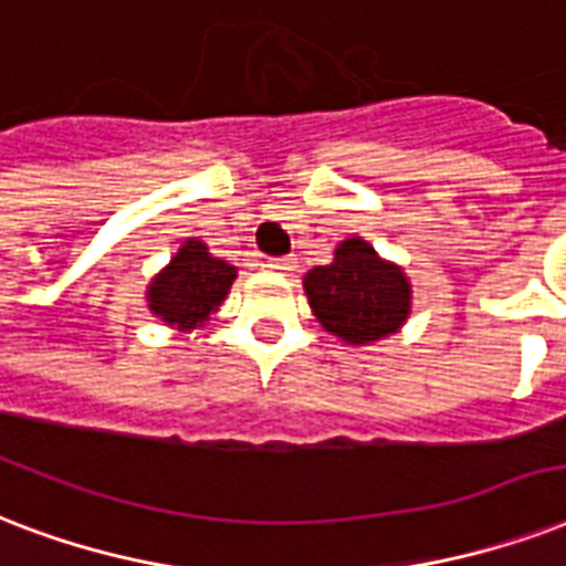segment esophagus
Returning <instances> with one entry per match:
<instances>
[{
  "instance_id": "obj_1",
  "label": "esophagus",
  "mask_w": 566,
  "mask_h": 566,
  "mask_svg": "<svg viewBox=\"0 0 566 566\" xmlns=\"http://www.w3.org/2000/svg\"><path fill=\"white\" fill-rule=\"evenodd\" d=\"M269 269L271 271H295V260L292 256H280V260H269Z\"/></svg>"
}]
</instances>
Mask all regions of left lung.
<instances>
[{"label":"left lung","mask_w":566,"mask_h":566,"mask_svg":"<svg viewBox=\"0 0 566 566\" xmlns=\"http://www.w3.org/2000/svg\"><path fill=\"white\" fill-rule=\"evenodd\" d=\"M304 289L324 331L352 345L396 333L410 313L407 277L363 239L339 244L331 265L306 274Z\"/></svg>","instance_id":"1"}]
</instances>
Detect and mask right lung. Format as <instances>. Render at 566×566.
<instances>
[{
  "instance_id": "1",
  "label": "right lung",
  "mask_w": 566,
  "mask_h": 566,
  "mask_svg": "<svg viewBox=\"0 0 566 566\" xmlns=\"http://www.w3.org/2000/svg\"><path fill=\"white\" fill-rule=\"evenodd\" d=\"M233 280V265L209 256L206 244L186 242L168 269L150 283L147 301L153 313L161 315V322L177 324L179 331H191L221 306Z\"/></svg>"
}]
</instances>
